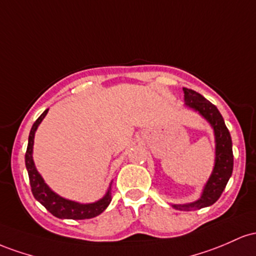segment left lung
Returning <instances> with one entry per match:
<instances>
[{"label":"left lung","mask_w":256,"mask_h":256,"mask_svg":"<svg viewBox=\"0 0 256 256\" xmlns=\"http://www.w3.org/2000/svg\"><path fill=\"white\" fill-rule=\"evenodd\" d=\"M182 90L185 106L200 114L210 124L215 136L214 168L203 188L200 197L194 202L186 203V204H172L178 210L188 212L206 208L214 204L219 200L234 170V152H232L231 136L216 106L197 92L188 88H182Z\"/></svg>","instance_id":"obj_1"}]
</instances>
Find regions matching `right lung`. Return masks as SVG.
Listing matches in <instances>:
<instances>
[{
  "instance_id": "obj_1",
  "label": "right lung",
  "mask_w": 256,
  "mask_h": 256,
  "mask_svg": "<svg viewBox=\"0 0 256 256\" xmlns=\"http://www.w3.org/2000/svg\"><path fill=\"white\" fill-rule=\"evenodd\" d=\"M47 112L48 108L32 124L30 134H28V148L26 154H25V166H26L28 179H30L31 191H32L34 197H35L36 200L50 212V213L53 214L54 216L59 218V219L83 220L92 219V218L98 216V215L102 214V212L108 208L111 200H112V197H111V185H112V182H111L110 186H108L104 197L100 198L99 200L93 203H80L59 196L56 192H54L50 186L44 182L41 174H40L38 170L36 169L35 162H34L32 157L34 139H35V133L37 128L41 124V122L46 117Z\"/></svg>"
}]
</instances>
